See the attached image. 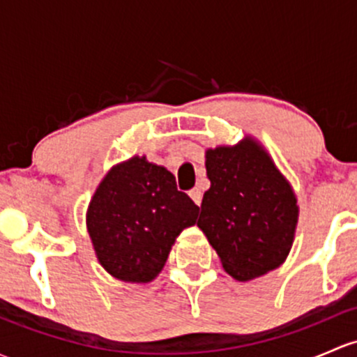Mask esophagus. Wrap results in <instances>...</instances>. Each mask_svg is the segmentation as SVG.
<instances>
[{"label":"esophagus","mask_w":357,"mask_h":357,"mask_svg":"<svg viewBox=\"0 0 357 357\" xmlns=\"http://www.w3.org/2000/svg\"><path fill=\"white\" fill-rule=\"evenodd\" d=\"M190 197H191V200H193L197 205L202 204V190L200 188H193V190H191L190 191Z\"/></svg>","instance_id":"esophagus-1"}]
</instances>
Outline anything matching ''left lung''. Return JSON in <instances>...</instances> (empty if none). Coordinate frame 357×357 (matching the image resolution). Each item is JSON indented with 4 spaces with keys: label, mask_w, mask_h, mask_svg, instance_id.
<instances>
[{
    "label": "left lung",
    "mask_w": 357,
    "mask_h": 357,
    "mask_svg": "<svg viewBox=\"0 0 357 357\" xmlns=\"http://www.w3.org/2000/svg\"><path fill=\"white\" fill-rule=\"evenodd\" d=\"M210 188L198 227L236 280L280 267L294 241L299 207L292 186L258 142L246 137L234 147L208 149Z\"/></svg>",
    "instance_id": "left-lung-1"
}]
</instances>
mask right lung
Returning a JSON list of instances; mask_svg holds the SVG:
<instances>
[{
  "instance_id": "1",
  "label": "right lung",
  "mask_w": 357,
  "mask_h": 357,
  "mask_svg": "<svg viewBox=\"0 0 357 357\" xmlns=\"http://www.w3.org/2000/svg\"><path fill=\"white\" fill-rule=\"evenodd\" d=\"M198 210L166 167L135 155L100 181L87 210V229L112 277L145 284L159 275L179 232L197 222Z\"/></svg>"
}]
</instances>
